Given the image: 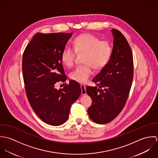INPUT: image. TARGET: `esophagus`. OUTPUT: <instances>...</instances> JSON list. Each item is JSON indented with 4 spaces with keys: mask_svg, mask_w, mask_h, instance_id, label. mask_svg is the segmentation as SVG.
Returning a JSON list of instances; mask_svg holds the SVG:
<instances>
[{
    "mask_svg": "<svg viewBox=\"0 0 158 158\" xmlns=\"http://www.w3.org/2000/svg\"><path fill=\"white\" fill-rule=\"evenodd\" d=\"M80 87L81 89V95H86V86L83 85H80Z\"/></svg>",
    "mask_w": 158,
    "mask_h": 158,
    "instance_id": "esophagus-1",
    "label": "esophagus"
}]
</instances>
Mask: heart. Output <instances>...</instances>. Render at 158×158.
Listing matches in <instances>:
<instances>
[{
	"mask_svg": "<svg viewBox=\"0 0 158 158\" xmlns=\"http://www.w3.org/2000/svg\"><path fill=\"white\" fill-rule=\"evenodd\" d=\"M73 49L65 47L61 54V59L64 65L71 67L74 64L76 53H84V65L78 66L72 70L69 77L80 83H86L93 74L92 67L95 69L104 68L109 62L113 48L108 41L100 40L96 36L86 33L76 37L73 43Z\"/></svg>",
	"mask_w": 158,
	"mask_h": 158,
	"instance_id": "heart-1",
	"label": "heart"
}]
</instances>
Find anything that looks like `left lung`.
Masks as SVG:
<instances>
[{
    "label": "left lung",
    "instance_id": "left-lung-1",
    "mask_svg": "<svg viewBox=\"0 0 158 158\" xmlns=\"http://www.w3.org/2000/svg\"><path fill=\"white\" fill-rule=\"evenodd\" d=\"M113 52L108 64L92 79L97 86H88L92 99L88 110L92 120L105 124L114 120L123 108L132 85L133 58L131 49L122 33L111 30Z\"/></svg>",
    "mask_w": 158,
    "mask_h": 158
}]
</instances>
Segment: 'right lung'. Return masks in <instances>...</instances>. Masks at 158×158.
<instances>
[{
	"label": "right lung",
	"mask_w": 158,
	"mask_h": 158,
	"mask_svg": "<svg viewBox=\"0 0 158 158\" xmlns=\"http://www.w3.org/2000/svg\"><path fill=\"white\" fill-rule=\"evenodd\" d=\"M72 35L37 33L23 53V78L28 102L37 115L53 126L66 122L72 104L81 92L80 85L73 80L63 89L55 88L57 82L64 83L67 79L61 54Z\"/></svg>",
	"instance_id": "1"
}]
</instances>
